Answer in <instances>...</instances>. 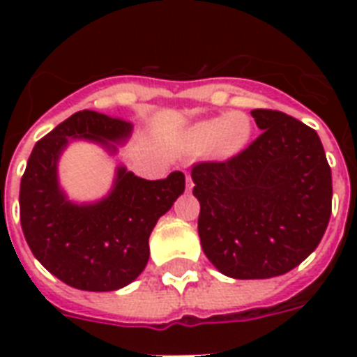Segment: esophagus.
Masks as SVG:
<instances>
[{
  "label": "esophagus",
  "mask_w": 357,
  "mask_h": 357,
  "mask_svg": "<svg viewBox=\"0 0 357 357\" xmlns=\"http://www.w3.org/2000/svg\"><path fill=\"white\" fill-rule=\"evenodd\" d=\"M192 187V179H190V176L187 174V189H190Z\"/></svg>",
  "instance_id": "esophagus-1"
}]
</instances>
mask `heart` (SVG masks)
I'll list each match as a JSON object with an SVG mask.
<instances>
[{
	"mask_svg": "<svg viewBox=\"0 0 357 357\" xmlns=\"http://www.w3.org/2000/svg\"><path fill=\"white\" fill-rule=\"evenodd\" d=\"M252 131V120L244 113L235 111L226 116L196 122L189 129V144L195 150L213 148L217 155L231 157L244 150V146L250 142Z\"/></svg>",
	"mask_w": 357,
	"mask_h": 357,
	"instance_id": "heart-1",
	"label": "heart"
}]
</instances>
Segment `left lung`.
<instances>
[{
  "label": "left lung",
  "instance_id": "left-lung-1",
  "mask_svg": "<svg viewBox=\"0 0 357 357\" xmlns=\"http://www.w3.org/2000/svg\"><path fill=\"white\" fill-rule=\"evenodd\" d=\"M257 139L228 161L196 162L204 254L235 280L282 276L319 246L332 215V170L315 129L252 111Z\"/></svg>",
  "mask_w": 357,
  "mask_h": 357
}]
</instances>
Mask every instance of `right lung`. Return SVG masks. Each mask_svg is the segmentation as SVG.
I'll return each instance as SVG.
<instances>
[{
	"label": "right lung",
	"instance_id": "right-lung-1",
	"mask_svg": "<svg viewBox=\"0 0 357 357\" xmlns=\"http://www.w3.org/2000/svg\"><path fill=\"white\" fill-rule=\"evenodd\" d=\"M133 126L96 111H79L42 137L20 183V222L42 266L70 287L116 291L144 271L151 229L185 190L183 172L142 179L120 167L113 190L96 204H72L57 179V161L72 139L116 151Z\"/></svg>",
	"mask_w": 357,
	"mask_h": 357
}]
</instances>
